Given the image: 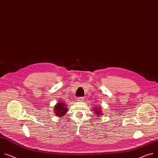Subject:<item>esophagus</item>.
<instances>
[{
    "mask_svg": "<svg viewBox=\"0 0 158 158\" xmlns=\"http://www.w3.org/2000/svg\"><path fill=\"white\" fill-rule=\"evenodd\" d=\"M84 99L82 97H79L76 99L77 102H82V101H84Z\"/></svg>",
    "mask_w": 158,
    "mask_h": 158,
    "instance_id": "obj_1",
    "label": "esophagus"
}]
</instances>
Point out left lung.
Listing matches in <instances>:
<instances>
[{"label":"left lung","mask_w":158,"mask_h":158,"mask_svg":"<svg viewBox=\"0 0 158 158\" xmlns=\"http://www.w3.org/2000/svg\"><path fill=\"white\" fill-rule=\"evenodd\" d=\"M93 111L95 113V115H97L98 117L99 116H101L102 114H103L101 107H94L93 108Z\"/></svg>","instance_id":"obj_1"}]
</instances>
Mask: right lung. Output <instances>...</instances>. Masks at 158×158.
<instances>
[{
  "label": "right lung",
  "mask_w": 158,
  "mask_h": 158,
  "mask_svg": "<svg viewBox=\"0 0 158 158\" xmlns=\"http://www.w3.org/2000/svg\"><path fill=\"white\" fill-rule=\"evenodd\" d=\"M67 111V108L66 105L63 102H60L54 107V113L56 114V116L59 117H62L66 114Z\"/></svg>",
  "instance_id": "obj_1"
}]
</instances>
